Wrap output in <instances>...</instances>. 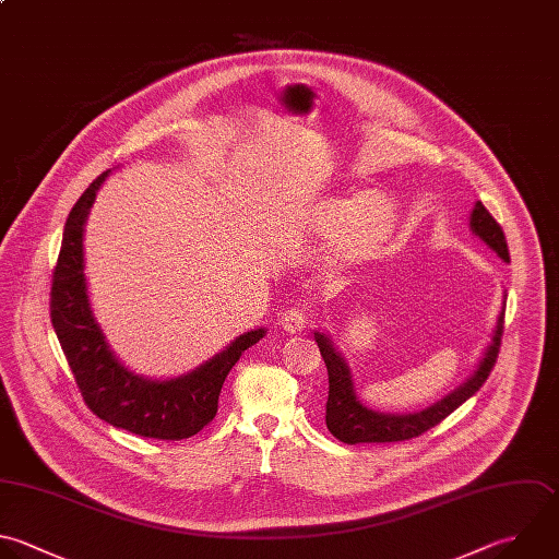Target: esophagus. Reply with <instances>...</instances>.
Wrapping results in <instances>:
<instances>
[{
    "label": "esophagus",
    "mask_w": 559,
    "mask_h": 559,
    "mask_svg": "<svg viewBox=\"0 0 559 559\" xmlns=\"http://www.w3.org/2000/svg\"><path fill=\"white\" fill-rule=\"evenodd\" d=\"M308 325V314L301 312V310H288L284 317H282V328L288 332V334H301Z\"/></svg>",
    "instance_id": "34e87169"
}]
</instances>
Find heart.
Segmentation results:
<instances>
[{
  "mask_svg": "<svg viewBox=\"0 0 559 559\" xmlns=\"http://www.w3.org/2000/svg\"><path fill=\"white\" fill-rule=\"evenodd\" d=\"M400 207L386 192H338L321 197L306 216L314 236H332L330 260L338 266L376 258L395 236Z\"/></svg>",
  "mask_w": 559,
  "mask_h": 559,
  "instance_id": "1",
  "label": "heart"
}]
</instances>
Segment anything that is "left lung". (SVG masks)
<instances>
[{"label":"left lung","instance_id":"8db88e82","mask_svg":"<svg viewBox=\"0 0 559 559\" xmlns=\"http://www.w3.org/2000/svg\"><path fill=\"white\" fill-rule=\"evenodd\" d=\"M469 229L500 260L509 262L504 234L480 201H476L469 212ZM502 321H504V295H502L500 312L496 317V325L489 334V343L483 349L474 371L448 395H443L435 404L415 413H380L362 404L356 395L352 371L343 354L334 347V341L325 332L314 330V341L325 360L328 380H330V391L325 402V424L330 432L343 443H384V441H404L430 430L441 419H445L454 408H459L467 397H472L487 380L498 356Z\"/></svg>","mask_w":559,"mask_h":559}]
</instances>
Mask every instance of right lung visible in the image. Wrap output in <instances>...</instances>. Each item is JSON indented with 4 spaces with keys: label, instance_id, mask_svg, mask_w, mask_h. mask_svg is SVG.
Masks as SVG:
<instances>
[{
    "label": "right lung",
    "instance_id": "1",
    "mask_svg": "<svg viewBox=\"0 0 559 559\" xmlns=\"http://www.w3.org/2000/svg\"><path fill=\"white\" fill-rule=\"evenodd\" d=\"M103 173L72 207L52 280V325L87 406L107 424L151 439H188L218 411V395L245 349L266 336V328L236 336L203 365L175 378H146L129 369L111 349L90 301L85 275V225Z\"/></svg>",
    "mask_w": 559,
    "mask_h": 559
}]
</instances>
